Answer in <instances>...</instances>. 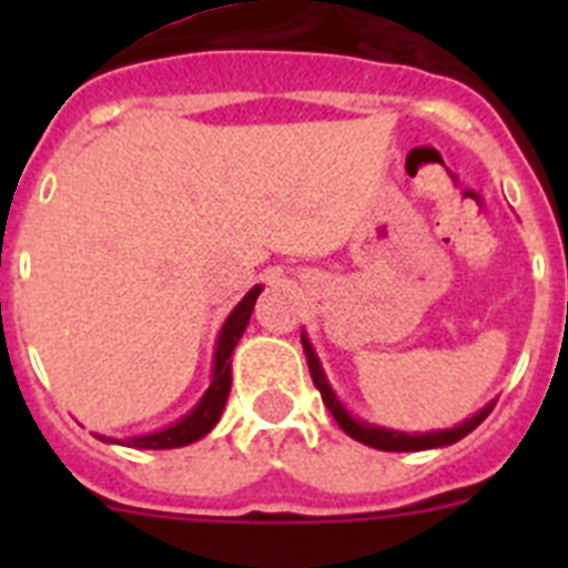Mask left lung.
<instances>
[{"label": "left lung", "instance_id": "left-lung-1", "mask_svg": "<svg viewBox=\"0 0 568 568\" xmlns=\"http://www.w3.org/2000/svg\"><path fill=\"white\" fill-rule=\"evenodd\" d=\"M301 344H304V355H307V366H310V375H313V384L318 386L321 398H324V406H327L329 413H333V418L338 420V426L344 429L349 438L361 440V444L373 446V449H384V453H420V449H433V446H449L455 444V440L466 438V435L475 429V426L480 424V420L486 418V415L491 413V404L484 406L475 418L464 420L460 426H455V429H440V433H426V435H406V433H393V429H378V426H366V424H358V420H353L349 415L344 413V406L338 404V398L333 395V389H329L327 378H324V373H321V364L318 358H315L313 346H310V341L301 335Z\"/></svg>", "mask_w": 568, "mask_h": 568}]
</instances>
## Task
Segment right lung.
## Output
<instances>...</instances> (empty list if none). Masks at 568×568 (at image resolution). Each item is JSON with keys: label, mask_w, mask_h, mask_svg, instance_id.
Returning a JSON list of instances; mask_svg holds the SVG:
<instances>
[{"label": "right lung", "mask_w": 568, "mask_h": 568, "mask_svg": "<svg viewBox=\"0 0 568 568\" xmlns=\"http://www.w3.org/2000/svg\"><path fill=\"white\" fill-rule=\"evenodd\" d=\"M258 293H261V287L250 290V293L241 298L239 307L230 313V318L224 321L222 335H219V344H215L213 384H210L207 395L199 400V406H195L193 413H190L184 420H179V424L162 429V433L124 440V446H135V449H173V446H187V444H193V440L204 438V435H207L210 429L219 424L224 404H227L230 381H233V375H230V355H233L241 333H244V327H247V321H250V315H253Z\"/></svg>", "instance_id": "1"}]
</instances>
